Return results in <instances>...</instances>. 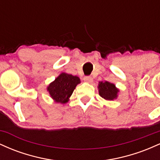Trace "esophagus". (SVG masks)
<instances>
[{"label":"esophagus","mask_w":160,"mask_h":160,"mask_svg":"<svg viewBox=\"0 0 160 160\" xmlns=\"http://www.w3.org/2000/svg\"><path fill=\"white\" fill-rule=\"evenodd\" d=\"M84 81L87 82H92V78L91 76H85L83 78Z\"/></svg>","instance_id":"1"}]
</instances>
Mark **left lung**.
Segmentation results:
<instances>
[{
	"mask_svg": "<svg viewBox=\"0 0 160 160\" xmlns=\"http://www.w3.org/2000/svg\"><path fill=\"white\" fill-rule=\"evenodd\" d=\"M98 89L99 95L106 100H113L117 97V92H119L114 84L108 81L99 82Z\"/></svg>",
	"mask_w": 160,
	"mask_h": 160,
	"instance_id": "left-lung-1",
	"label": "left lung"
}]
</instances>
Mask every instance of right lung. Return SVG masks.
Masks as SVG:
<instances>
[{
	"instance_id": "obj_1",
	"label": "right lung",
	"mask_w": 160,
	"mask_h": 160,
	"mask_svg": "<svg viewBox=\"0 0 160 160\" xmlns=\"http://www.w3.org/2000/svg\"><path fill=\"white\" fill-rule=\"evenodd\" d=\"M80 80L77 76L62 73L47 88L50 96L56 102L65 104L68 102L75 87Z\"/></svg>"
}]
</instances>
